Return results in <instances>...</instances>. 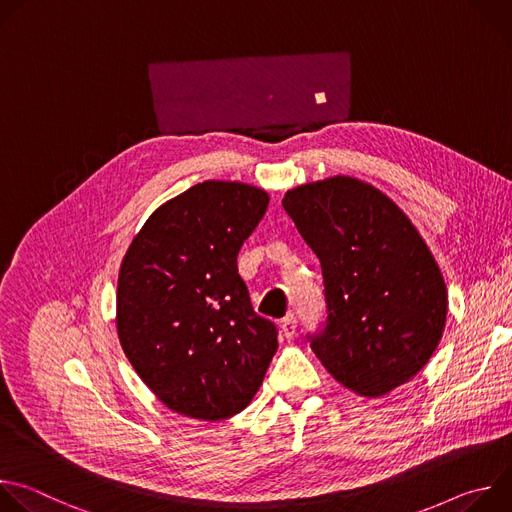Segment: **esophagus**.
<instances>
[{"instance_id": "esophagus-1", "label": "esophagus", "mask_w": 512, "mask_h": 512, "mask_svg": "<svg viewBox=\"0 0 512 512\" xmlns=\"http://www.w3.org/2000/svg\"><path fill=\"white\" fill-rule=\"evenodd\" d=\"M281 332H283V336H285L287 340H291V338L296 336V332H298V322H296L294 316H287V318L281 320Z\"/></svg>"}]
</instances>
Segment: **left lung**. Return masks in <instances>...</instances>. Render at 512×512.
Returning a JSON list of instances; mask_svg holds the SVG:
<instances>
[{
    "instance_id": "8db88e82",
    "label": "left lung",
    "mask_w": 512,
    "mask_h": 512,
    "mask_svg": "<svg viewBox=\"0 0 512 512\" xmlns=\"http://www.w3.org/2000/svg\"><path fill=\"white\" fill-rule=\"evenodd\" d=\"M283 208L322 265L324 369L360 397L411 381L442 340L444 275L409 216L379 188L334 176L291 188Z\"/></svg>"
}]
</instances>
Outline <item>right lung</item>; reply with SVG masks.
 <instances>
[{
  "label": "right lung",
  "instance_id": "1",
  "mask_svg": "<svg viewBox=\"0 0 512 512\" xmlns=\"http://www.w3.org/2000/svg\"><path fill=\"white\" fill-rule=\"evenodd\" d=\"M267 204L257 186L206 180L156 208L121 261V348L174 413L229 419L263 383L277 328L253 312L237 255Z\"/></svg>",
  "mask_w": 512,
  "mask_h": 512
}]
</instances>
